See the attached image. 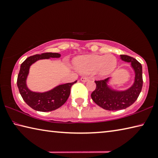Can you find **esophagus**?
Wrapping results in <instances>:
<instances>
[{
    "instance_id": "esophagus-1",
    "label": "esophagus",
    "mask_w": 158,
    "mask_h": 158,
    "mask_svg": "<svg viewBox=\"0 0 158 158\" xmlns=\"http://www.w3.org/2000/svg\"><path fill=\"white\" fill-rule=\"evenodd\" d=\"M89 80V79L88 78V77H83L81 78V81L83 82H86Z\"/></svg>"
}]
</instances>
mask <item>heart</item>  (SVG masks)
I'll use <instances>...</instances> for the list:
<instances>
[{
  "instance_id": "obj_1",
  "label": "heart",
  "mask_w": 158,
  "mask_h": 158,
  "mask_svg": "<svg viewBox=\"0 0 158 158\" xmlns=\"http://www.w3.org/2000/svg\"><path fill=\"white\" fill-rule=\"evenodd\" d=\"M75 65L77 69L83 74H92L97 72L101 76H106L116 69L117 59L112 54L88 55L79 58Z\"/></svg>"
}]
</instances>
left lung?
Here are the masks:
<instances>
[{
  "mask_svg": "<svg viewBox=\"0 0 158 158\" xmlns=\"http://www.w3.org/2000/svg\"><path fill=\"white\" fill-rule=\"evenodd\" d=\"M120 56L122 60L131 64L135 72V80L129 89L125 90L112 89L108 85L109 77L104 80L95 81L96 89L91 93V98L95 103L106 110L117 111L127 108L137 100L142 89L141 64L129 56L121 55Z\"/></svg>",
  "mask_w": 158,
  "mask_h": 158,
  "instance_id": "left-lung-1",
  "label": "left lung"
}]
</instances>
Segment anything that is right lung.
I'll use <instances>...</instances> for the list:
<instances>
[{
  "label": "right lung",
  "instance_id": "obj_1",
  "mask_svg": "<svg viewBox=\"0 0 158 158\" xmlns=\"http://www.w3.org/2000/svg\"><path fill=\"white\" fill-rule=\"evenodd\" d=\"M60 57V54L58 53H44L28 57L21 63L17 77V86L23 100L35 110L47 112L60 107L68 99L72 85L77 82L75 81L73 83L58 85L53 89L43 93L33 92L28 89L26 79L32 64L39 60Z\"/></svg>",
  "mask_w": 158,
  "mask_h": 158
}]
</instances>
